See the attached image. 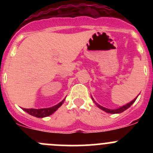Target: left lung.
Listing matches in <instances>:
<instances>
[{"mask_svg": "<svg viewBox=\"0 0 153 153\" xmlns=\"http://www.w3.org/2000/svg\"><path fill=\"white\" fill-rule=\"evenodd\" d=\"M138 96H137L136 98H134V99L132 100V101H130V102H129V103H128V104H125V105L122 106H120V107L117 108V109H108V108L104 107V106H102L99 105V104H97V103L95 102V100H94V98H92V96H91V98H92V101H93L94 102H95V104H96L97 106H98V108H100V109H102L103 111H104V112H107V113H111V114H118V113H121V112H124V111L126 110V109H127L128 108H129V107H130V106H132V104H133L134 102H135V100L137 99V98H138Z\"/></svg>", "mask_w": 153, "mask_h": 153, "instance_id": "1", "label": "left lung"}]
</instances>
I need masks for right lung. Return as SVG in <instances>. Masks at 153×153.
Here are the masks:
<instances>
[{
    "label": "right lung",
    "mask_w": 153,
    "mask_h": 153,
    "mask_svg": "<svg viewBox=\"0 0 153 153\" xmlns=\"http://www.w3.org/2000/svg\"><path fill=\"white\" fill-rule=\"evenodd\" d=\"M65 99L66 98L62 101L58 103L56 105L52 106V107L43 108V109H24V108H23V110H24L26 112L32 115V116L37 117V118H44V117L49 116L52 113H54L60 106L62 105Z\"/></svg>",
    "instance_id": "right-lung-1"
}]
</instances>
